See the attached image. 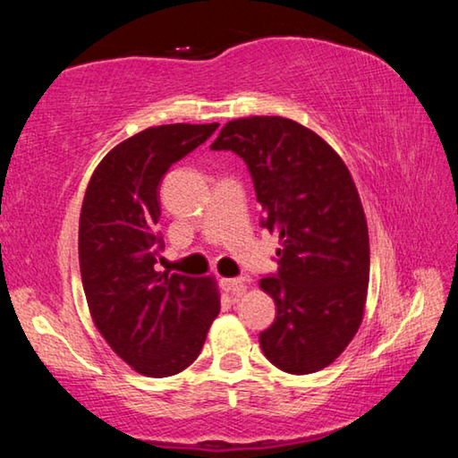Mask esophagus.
<instances>
[{"label":"esophagus","mask_w":458,"mask_h":458,"mask_svg":"<svg viewBox=\"0 0 458 458\" xmlns=\"http://www.w3.org/2000/svg\"><path fill=\"white\" fill-rule=\"evenodd\" d=\"M220 284H222L224 291H228V293H232V294H242L244 289H246L242 276H236V278H222Z\"/></svg>","instance_id":"esophagus-1"}]
</instances>
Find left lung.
I'll return each instance as SVG.
<instances>
[{
    "label": "left lung",
    "instance_id": "obj_1",
    "mask_svg": "<svg viewBox=\"0 0 458 458\" xmlns=\"http://www.w3.org/2000/svg\"><path fill=\"white\" fill-rule=\"evenodd\" d=\"M210 149L244 161L260 226L283 242L276 273L260 278L276 305L262 353L286 374L323 369L358 333L368 294V224L350 169L319 135L283 117L230 121Z\"/></svg>",
    "mask_w": 458,
    "mask_h": 458
}]
</instances>
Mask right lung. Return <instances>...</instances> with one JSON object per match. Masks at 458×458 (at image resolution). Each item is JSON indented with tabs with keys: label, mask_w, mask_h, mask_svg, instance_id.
<instances>
[{
	"label": "right lung",
	"mask_w": 458,
	"mask_h": 458,
	"mask_svg": "<svg viewBox=\"0 0 458 458\" xmlns=\"http://www.w3.org/2000/svg\"><path fill=\"white\" fill-rule=\"evenodd\" d=\"M218 129L161 125L114 147L84 193L79 260L100 335L139 374L167 377L193 363L220 313L212 278L157 273L159 185L167 169Z\"/></svg>",
	"instance_id": "right-lung-1"
}]
</instances>
